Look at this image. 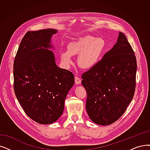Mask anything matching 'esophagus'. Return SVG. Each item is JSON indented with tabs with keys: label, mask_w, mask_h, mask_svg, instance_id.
I'll return each instance as SVG.
<instances>
[{
	"label": "esophagus",
	"mask_w": 150,
	"mask_h": 150,
	"mask_svg": "<svg viewBox=\"0 0 150 150\" xmlns=\"http://www.w3.org/2000/svg\"><path fill=\"white\" fill-rule=\"evenodd\" d=\"M75 83L77 84H81V80L80 79V77L75 76Z\"/></svg>",
	"instance_id": "esophagus-1"
}]
</instances>
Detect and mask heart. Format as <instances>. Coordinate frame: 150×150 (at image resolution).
Masks as SVG:
<instances>
[{
  "mask_svg": "<svg viewBox=\"0 0 150 150\" xmlns=\"http://www.w3.org/2000/svg\"><path fill=\"white\" fill-rule=\"evenodd\" d=\"M105 45V41L102 38L91 35L79 37L68 44L67 51L61 53V61L66 66H69L72 63L71 56L80 54L78 58L79 66L89 69L98 61Z\"/></svg>",
  "mask_w": 150,
  "mask_h": 150,
  "instance_id": "obj_1",
  "label": "heart"
}]
</instances>
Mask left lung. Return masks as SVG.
Wrapping results in <instances>:
<instances>
[{"mask_svg":"<svg viewBox=\"0 0 150 150\" xmlns=\"http://www.w3.org/2000/svg\"><path fill=\"white\" fill-rule=\"evenodd\" d=\"M136 71L134 51L120 32L114 47L81 76L87 93L86 111L94 122L111 125L125 112L134 95Z\"/></svg>","mask_w":150,"mask_h":150,"instance_id":"obj_1","label":"left lung"}]
</instances>
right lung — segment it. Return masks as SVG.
Returning <instances> with one entry per match:
<instances>
[{"mask_svg":"<svg viewBox=\"0 0 150 150\" xmlns=\"http://www.w3.org/2000/svg\"><path fill=\"white\" fill-rule=\"evenodd\" d=\"M56 32L53 29L28 32L13 64L16 98L29 118L42 125L53 123L61 116L75 81L73 73L58 67L53 52L47 49Z\"/></svg>","mask_w":150,"mask_h":150,"instance_id":"right-lung-1","label":"right lung"}]
</instances>
